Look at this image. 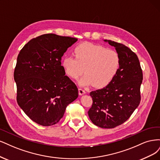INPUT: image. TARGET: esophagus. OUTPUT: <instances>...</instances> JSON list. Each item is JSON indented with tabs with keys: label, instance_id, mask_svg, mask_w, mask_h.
I'll return each mask as SVG.
<instances>
[{
	"label": "esophagus",
	"instance_id": "34e87169",
	"mask_svg": "<svg viewBox=\"0 0 160 160\" xmlns=\"http://www.w3.org/2000/svg\"><path fill=\"white\" fill-rule=\"evenodd\" d=\"M78 92H79V95H80V96H82V95H83V94H84L85 93H86V91L84 90H83L82 88H78Z\"/></svg>",
	"mask_w": 160,
	"mask_h": 160
}]
</instances>
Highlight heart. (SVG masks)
Masks as SVG:
<instances>
[{
  "instance_id": "1",
  "label": "heart",
  "mask_w": 160,
  "mask_h": 160,
  "mask_svg": "<svg viewBox=\"0 0 160 160\" xmlns=\"http://www.w3.org/2000/svg\"><path fill=\"white\" fill-rule=\"evenodd\" d=\"M74 56H66L62 65L72 78L76 79L84 72L79 80L82 86L94 84L96 88L106 86L115 78L119 70L121 59L116 51L92 43H82L74 50Z\"/></svg>"
}]
</instances>
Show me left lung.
Here are the masks:
<instances>
[{
	"label": "left lung",
	"instance_id": "obj_1",
	"mask_svg": "<svg viewBox=\"0 0 160 160\" xmlns=\"http://www.w3.org/2000/svg\"><path fill=\"white\" fill-rule=\"evenodd\" d=\"M119 54L121 64L115 78L102 89L90 93V119L102 128H114L124 123L140 103L142 70L137 55L125 45L104 40Z\"/></svg>",
	"mask_w": 160,
	"mask_h": 160
}]
</instances>
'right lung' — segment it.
<instances>
[{
  "label": "right lung",
  "instance_id": "1",
  "mask_svg": "<svg viewBox=\"0 0 160 160\" xmlns=\"http://www.w3.org/2000/svg\"><path fill=\"white\" fill-rule=\"evenodd\" d=\"M77 40L46 34L30 40L20 51L14 72L17 100L38 124L57 123L67 106L78 96V88L61 65L62 56Z\"/></svg>",
  "mask_w": 160,
  "mask_h": 160
}]
</instances>
